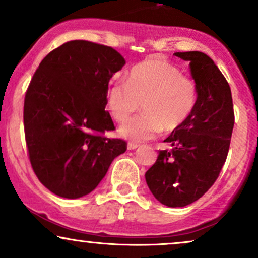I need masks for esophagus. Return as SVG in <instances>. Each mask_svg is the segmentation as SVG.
<instances>
[{
  "instance_id": "34e87169",
  "label": "esophagus",
  "mask_w": 258,
  "mask_h": 258,
  "mask_svg": "<svg viewBox=\"0 0 258 258\" xmlns=\"http://www.w3.org/2000/svg\"><path fill=\"white\" fill-rule=\"evenodd\" d=\"M139 146L138 144H136V143H128L127 144V149L128 150H135V149H137Z\"/></svg>"
}]
</instances>
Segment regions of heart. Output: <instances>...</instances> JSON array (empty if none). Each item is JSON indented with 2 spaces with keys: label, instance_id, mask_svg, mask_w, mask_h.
<instances>
[{
  "label": "heart",
  "instance_id": "obj_1",
  "mask_svg": "<svg viewBox=\"0 0 258 258\" xmlns=\"http://www.w3.org/2000/svg\"><path fill=\"white\" fill-rule=\"evenodd\" d=\"M197 87L178 68L161 60L147 59L132 68L126 82H114L106 93V106L115 120L125 121L142 104L143 114L120 126L122 138L133 143L149 141L162 130L180 127L197 104Z\"/></svg>",
  "mask_w": 258,
  "mask_h": 258
}]
</instances>
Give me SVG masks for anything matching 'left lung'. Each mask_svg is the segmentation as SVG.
Returning a JSON list of instances; mask_svg holds the SVG:
<instances>
[{"label": "left lung", "instance_id": "obj_1", "mask_svg": "<svg viewBox=\"0 0 258 258\" xmlns=\"http://www.w3.org/2000/svg\"><path fill=\"white\" fill-rule=\"evenodd\" d=\"M189 61L197 104L189 119L164 142L155 164L146 173L156 200L183 207L200 199L217 179L229 150L234 127L232 92L217 65L203 52H177Z\"/></svg>", "mask_w": 258, "mask_h": 258}]
</instances>
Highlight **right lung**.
Returning <instances> with one entry per match:
<instances>
[{
	"label": "right lung",
	"mask_w": 258,
	"mask_h": 258,
	"mask_svg": "<svg viewBox=\"0 0 258 258\" xmlns=\"http://www.w3.org/2000/svg\"><path fill=\"white\" fill-rule=\"evenodd\" d=\"M125 64L111 47L75 40L38 65L25 94L24 131L34 172L53 194H90L112 160L126 152L125 141L102 136L115 128L106 93Z\"/></svg>",
	"instance_id": "add662e5"
}]
</instances>
